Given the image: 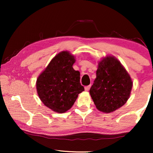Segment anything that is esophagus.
Returning a JSON list of instances; mask_svg holds the SVG:
<instances>
[{
	"mask_svg": "<svg viewBox=\"0 0 153 153\" xmlns=\"http://www.w3.org/2000/svg\"><path fill=\"white\" fill-rule=\"evenodd\" d=\"M91 85H87V86H85V91H88L90 88H91Z\"/></svg>",
	"mask_w": 153,
	"mask_h": 153,
	"instance_id": "obj_1",
	"label": "esophagus"
}]
</instances>
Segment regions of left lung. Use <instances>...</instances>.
<instances>
[{
	"label": "left lung",
	"mask_w": 153,
	"mask_h": 153,
	"mask_svg": "<svg viewBox=\"0 0 153 153\" xmlns=\"http://www.w3.org/2000/svg\"><path fill=\"white\" fill-rule=\"evenodd\" d=\"M132 85L130 76L120 61L107 56L98 63L90 94L98 110L111 113L126 103Z\"/></svg>",
	"instance_id": "left-lung-1"
}]
</instances>
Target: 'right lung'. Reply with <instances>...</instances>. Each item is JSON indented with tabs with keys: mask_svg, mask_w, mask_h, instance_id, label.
Masks as SVG:
<instances>
[{
	"mask_svg": "<svg viewBox=\"0 0 153 153\" xmlns=\"http://www.w3.org/2000/svg\"><path fill=\"white\" fill-rule=\"evenodd\" d=\"M74 56L69 51L58 53L37 79L36 88L42 103L53 111L66 112L84 91L80 72L73 69Z\"/></svg>",
	"mask_w": 153,
	"mask_h": 153,
	"instance_id": "right-lung-1",
	"label": "right lung"
}]
</instances>
